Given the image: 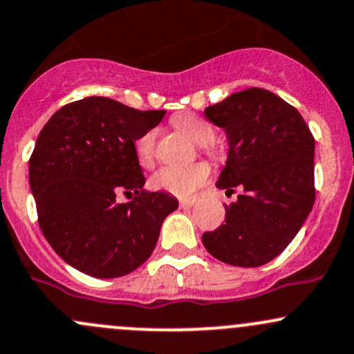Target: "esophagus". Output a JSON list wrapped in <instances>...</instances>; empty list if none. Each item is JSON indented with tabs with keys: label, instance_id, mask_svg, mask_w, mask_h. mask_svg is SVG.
I'll use <instances>...</instances> for the list:
<instances>
[{
	"label": "esophagus",
	"instance_id": "34e87169",
	"mask_svg": "<svg viewBox=\"0 0 354 354\" xmlns=\"http://www.w3.org/2000/svg\"><path fill=\"white\" fill-rule=\"evenodd\" d=\"M194 203H196V201H194V199H182V201H180V207H182V209L192 207Z\"/></svg>",
	"mask_w": 354,
	"mask_h": 354
}]
</instances>
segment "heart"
Wrapping results in <instances>:
<instances>
[{"label":"heart","instance_id":"b5f03b06","mask_svg":"<svg viewBox=\"0 0 354 354\" xmlns=\"http://www.w3.org/2000/svg\"><path fill=\"white\" fill-rule=\"evenodd\" d=\"M174 128L184 133L196 145H203L209 153L212 148L209 143L214 140V128L203 118L196 115H178L172 118ZM157 131L148 130L135 142L136 157L142 165H150L155 158ZM211 169L207 163L197 162L187 167H162L150 178V185L155 191L169 192L176 197H191L203 184H206Z\"/></svg>","mask_w":354,"mask_h":354}]
</instances>
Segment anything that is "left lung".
I'll return each mask as SVG.
<instances>
[{
	"label": "left lung",
	"instance_id": "1",
	"mask_svg": "<svg viewBox=\"0 0 354 354\" xmlns=\"http://www.w3.org/2000/svg\"><path fill=\"white\" fill-rule=\"evenodd\" d=\"M204 115L227 138L216 187L241 194L203 243L224 263L260 267L287 248L314 206V136L294 106L260 87L231 94Z\"/></svg>",
	"mask_w": 354,
	"mask_h": 354
}]
</instances>
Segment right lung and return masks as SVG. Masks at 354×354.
Instances as JSON below:
<instances>
[{
	"label": "right lung",
	"mask_w": 354,
	"mask_h": 354,
	"mask_svg": "<svg viewBox=\"0 0 354 354\" xmlns=\"http://www.w3.org/2000/svg\"><path fill=\"white\" fill-rule=\"evenodd\" d=\"M163 116L91 96L60 108L41 128L28 167L40 230L79 272L128 275L148 260L163 219L178 207L170 194L143 189L135 150ZM118 193L131 201L118 205Z\"/></svg>",
	"instance_id": "add662e5"
}]
</instances>
